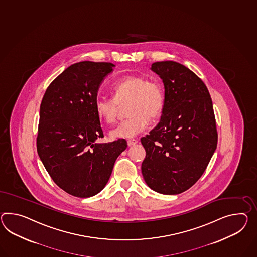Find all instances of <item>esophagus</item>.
Here are the masks:
<instances>
[{"label": "esophagus", "mask_w": 257, "mask_h": 257, "mask_svg": "<svg viewBox=\"0 0 257 257\" xmlns=\"http://www.w3.org/2000/svg\"><path fill=\"white\" fill-rule=\"evenodd\" d=\"M137 144H138V140H136V139H132V140H128L127 141L128 147H133V146Z\"/></svg>", "instance_id": "esophagus-1"}]
</instances>
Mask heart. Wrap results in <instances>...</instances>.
Segmentation results:
<instances>
[{"label":"heart","instance_id":"heart-1","mask_svg":"<svg viewBox=\"0 0 257 257\" xmlns=\"http://www.w3.org/2000/svg\"><path fill=\"white\" fill-rule=\"evenodd\" d=\"M114 98H98L95 111L99 119L112 123L117 118L119 106H125L128 119L109 132V137L132 138L144 131L149 119L161 115L164 106V90L157 80H147L143 76L122 77L113 86Z\"/></svg>","mask_w":257,"mask_h":257}]
</instances>
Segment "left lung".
Segmentation results:
<instances>
[{"mask_svg": "<svg viewBox=\"0 0 257 257\" xmlns=\"http://www.w3.org/2000/svg\"><path fill=\"white\" fill-rule=\"evenodd\" d=\"M151 70L163 80L164 106L158 125L141 138V170L158 193L180 194L200 179L217 147L213 102L204 82L180 63L162 61Z\"/></svg>", "mask_w": 257, "mask_h": 257, "instance_id": "left-lung-1", "label": "left lung"}]
</instances>
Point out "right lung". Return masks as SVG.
<instances>
[{"mask_svg": "<svg viewBox=\"0 0 257 257\" xmlns=\"http://www.w3.org/2000/svg\"><path fill=\"white\" fill-rule=\"evenodd\" d=\"M112 63L82 61L51 82L40 106L37 151L51 178L67 193L89 198L108 181L124 139L96 143L103 138L95 101Z\"/></svg>", "mask_w": 257, "mask_h": 257, "instance_id": "obj_1", "label": "right lung"}]
</instances>
